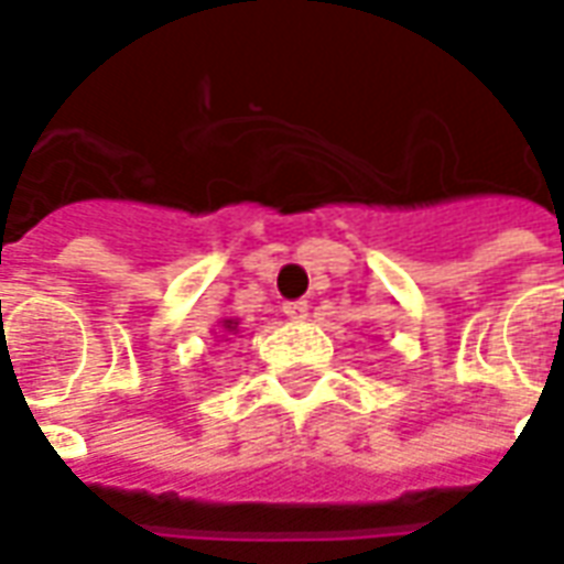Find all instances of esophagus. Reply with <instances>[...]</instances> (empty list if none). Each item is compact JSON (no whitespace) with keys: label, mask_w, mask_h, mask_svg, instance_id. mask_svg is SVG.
Wrapping results in <instances>:
<instances>
[{"label":"esophagus","mask_w":564,"mask_h":564,"mask_svg":"<svg viewBox=\"0 0 564 564\" xmlns=\"http://www.w3.org/2000/svg\"><path fill=\"white\" fill-rule=\"evenodd\" d=\"M283 314H286V317H293V321H302V317L308 314V302H305V299L286 302V305H283Z\"/></svg>","instance_id":"obj_1"}]
</instances>
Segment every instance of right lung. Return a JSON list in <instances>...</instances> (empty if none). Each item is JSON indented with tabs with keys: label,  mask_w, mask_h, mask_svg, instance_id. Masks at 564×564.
Here are the masks:
<instances>
[{
	"label": "right lung",
	"mask_w": 564,
	"mask_h": 564,
	"mask_svg": "<svg viewBox=\"0 0 564 564\" xmlns=\"http://www.w3.org/2000/svg\"><path fill=\"white\" fill-rule=\"evenodd\" d=\"M226 329H228V333H235V323H231V321H226Z\"/></svg>",
	"instance_id": "1"
}]
</instances>
